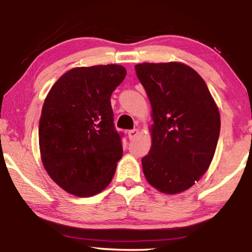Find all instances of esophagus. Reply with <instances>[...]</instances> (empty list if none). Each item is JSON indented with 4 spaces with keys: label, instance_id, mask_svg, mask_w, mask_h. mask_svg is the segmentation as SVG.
<instances>
[{
    "label": "esophagus",
    "instance_id": "1",
    "mask_svg": "<svg viewBox=\"0 0 252 252\" xmlns=\"http://www.w3.org/2000/svg\"><path fill=\"white\" fill-rule=\"evenodd\" d=\"M128 137H129V140H133L134 137H135L137 134H139V129H136V128H134V129H130V130H128Z\"/></svg>",
    "mask_w": 252,
    "mask_h": 252
}]
</instances>
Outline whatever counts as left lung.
Returning a JSON list of instances; mask_svg holds the SVG:
<instances>
[{
	"mask_svg": "<svg viewBox=\"0 0 252 252\" xmlns=\"http://www.w3.org/2000/svg\"><path fill=\"white\" fill-rule=\"evenodd\" d=\"M136 75L153 109V144L142 158L147 181L165 194L187 190L208 170L220 133L215 99L188 65L142 63Z\"/></svg>",
	"mask_w": 252,
	"mask_h": 252,
	"instance_id": "8db88e82",
	"label": "left lung"
}]
</instances>
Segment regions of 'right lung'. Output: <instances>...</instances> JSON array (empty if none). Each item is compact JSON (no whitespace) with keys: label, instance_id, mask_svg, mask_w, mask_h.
Listing matches in <instances>:
<instances>
[{"label":"right lung","instance_id":"obj_1","mask_svg":"<svg viewBox=\"0 0 252 252\" xmlns=\"http://www.w3.org/2000/svg\"><path fill=\"white\" fill-rule=\"evenodd\" d=\"M126 77L116 64L75 67L48 93L39 123L41 159L64 190L89 197L108 187L123 156L110 97Z\"/></svg>","mask_w":252,"mask_h":252}]
</instances>
